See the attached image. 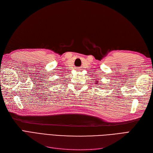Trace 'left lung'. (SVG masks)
I'll return each mask as SVG.
<instances>
[{
    "label": "left lung",
    "mask_w": 153,
    "mask_h": 153,
    "mask_svg": "<svg viewBox=\"0 0 153 153\" xmlns=\"http://www.w3.org/2000/svg\"><path fill=\"white\" fill-rule=\"evenodd\" d=\"M96 84H97V83H96Z\"/></svg>",
    "instance_id": "obj_1"
}]
</instances>
